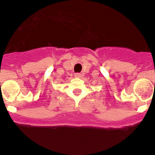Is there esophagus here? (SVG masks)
Instances as JSON below:
<instances>
[{"instance_id": "esophagus-1", "label": "esophagus", "mask_w": 155, "mask_h": 155, "mask_svg": "<svg viewBox=\"0 0 155 155\" xmlns=\"http://www.w3.org/2000/svg\"><path fill=\"white\" fill-rule=\"evenodd\" d=\"M74 76L76 78H82V74H81V73H76L74 74Z\"/></svg>"}]
</instances>
